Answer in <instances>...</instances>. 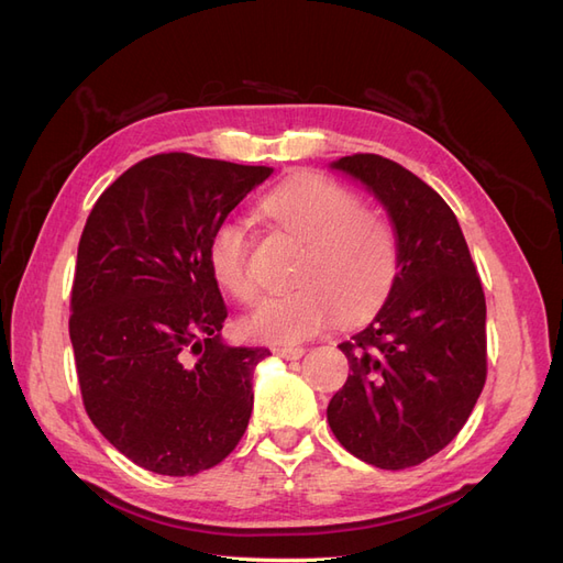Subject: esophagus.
<instances>
[{"label": "esophagus", "mask_w": 563, "mask_h": 563, "mask_svg": "<svg viewBox=\"0 0 563 563\" xmlns=\"http://www.w3.org/2000/svg\"><path fill=\"white\" fill-rule=\"evenodd\" d=\"M272 352L282 356V360H300V356L305 354V347H300V345H291V347L277 345V347H272Z\"/></svg>", "instance_id": "obj_1"}]
</instances>
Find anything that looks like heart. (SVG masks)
Instances as JSON below:
<instances>
[{
  "instance_id": "heart-1",
  "label": "heart",
  "mask_w": 563,
  "mask_h": 563,
  "mask_svg": "<svg viewBox=\"0 0 563 563\" xmlns=\"http://www.w3.org/2000/svg\"><path fill=\"white\" fill-rule=\"evenodd\" d=\"M261 211L298 242L291 291L265 300L246 321L249 335L298 343L333 314L343 321L376 312L395 286L399 242L391 220L360 195L321 174H298L272 190ZM216 282L240 302L261 294L249 265V236L240 220H223L211 236Z\"/></svg>"
}]
</instances>
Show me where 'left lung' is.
<instances>
[{
  "label": "left lung",
  "instance_id": "obj_1",
  "mask_svg": "<svg viewBox=\"0 0 563 563\" xmlns=\"http://www.w3.org/2000/svg\"><path fill=\"white\" fill-rule=\"evenodd\" d=\"M333 168L383 201L397 230L399 272L376 319L338 345L350 376L327 408L329 424L373 467H416L451 444L484 389L482 279L455 213L428 183L368 152Z\"/></svg>",
  "mask_w": 563,
  "mask_h": 563
}]
</instances>
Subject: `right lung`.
I'll list each match as a JSON object with an SVG mask.
<instances>
[{"label": "right lung", "mask_w": 563, "mask_h": 563, "mask_svg": "<svg viewBox=\"0 0 563 563\" xmlns=\"http://www.w3.org/2000/svg\"><path fill=\"white\" fill-rule=\"evenodd\" d=\"M269 174L164 152L119 176L84 225L70 300L81 401L98 432L150 472L211 470L246 432L253 366L269 350L220 340L228 305L209 244Z\"/></svg>", "instance_id": "1"}]
</instances>
